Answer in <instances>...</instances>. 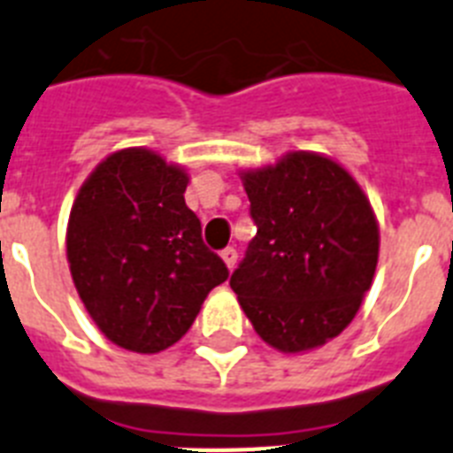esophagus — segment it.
<instances>
[{"label":"esophagus","instance_id":"34e87169","mask_svg":"<svg viewBox=\"0 0 453 453\" xmlns=\"http://www.w3.org/2000/svg\"><path fill=\"white\" fill-rule=\"evenodd\" d=\"M220 257H223V262L227 265V269H234V265H237V249L227 246V249L220 250Z\"/></svg>","mask_w":453,"mask_h":453}]
</instances>
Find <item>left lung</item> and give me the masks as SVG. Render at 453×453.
Here are the masks:
<instances>
[{"mask_svg": "<svg viewBox=\"0 0 453 453\" xmlns=\"http://www.w3.org/2000/svg\"><path fill=\"white\" fill-rule=\"evenodd\" d=\"M257 234L230 288L280 352L332 341L352 322L378 265L373 209L348 170L311 151L244 173Z\"/></svg>", "mask_w": 453, "mask_h": 453, "instance_id": "1", "label": "left lung"}]
</instances>
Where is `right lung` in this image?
Returning a JSON list of instances; mask_svg holds the SVG:
<instances>
[{
  "label": "right lung",
  "instance_id": "1",
  "mask_svg": "<svg viewBox=\"0 0 453 453\" xmlns=\"http://www.w3.org/2000/svg\"><path fill=\"white\" fill-rule=\"evenodd\" d=\"M188 177L150 150H121L87 177L66 233L87 313L115 345L154 355L191 329L226 262L186 207Z\"/></svg>",
  "mask_w": 453,
  "mask_h": 453
}]
</instances>
